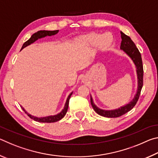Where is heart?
<instances>
[{
	"label": "heart",
	"mask_w": 158,
	"mask_h": 158,
	"mask_svg": "<svg viewBox=\"0 0 158 158\" xmlns=\"http://www.w3.org/2000/svg\"><path fill=\"white\" fill-rule=\"evenodd\" d=\"M80 42L85 46L89 47L97 44L99 49L103 50L111 44V39L109 38L107 35H104L101 37L100 34L92 33L80 37Z\"/></svg>",
	"instance_id": "obj_1"
}]
</instances>
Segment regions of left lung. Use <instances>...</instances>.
Instances as JSON below:
<instances>
[{
	"mask_svg": "<svg viewBox=\"0 0 158 158\" xmlns=\"http://www.w3.org/2000/svg\"><path fill=\"white\" fill-rule=\"evenodd\" d=\"M121 35L122 41L120 49L123 51L128 56L132 59L133 63H135L136 69H137L136 71H137V90L135 97L129 103L118 109H113V110H104V109L98 108L94 104V102H93L91 95H90V103H91V105L95 111L100 116L106 118H117L130 111L137 104L143 86V69L141 53L137 47H136L135 44L134 43L129 36L126 35L122 31H121Z\"/></svg>",
	"mask_w": 158,
	"mask_h": 158,
	"instance_id": "left-lung-1",
	"label": "left lung"
}]
</instances>
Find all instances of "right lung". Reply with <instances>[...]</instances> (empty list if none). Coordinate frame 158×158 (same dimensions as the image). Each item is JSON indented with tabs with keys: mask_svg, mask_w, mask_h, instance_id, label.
I'll use <instances>...</instances> for the list:
<instances>
[{
	"mask_svg": "<svg viewBox=\"0 0 158 158\" xmlns=\"http://www.w3.org/2000/svg\"><path fill=\"white\" fill-rule=\"evenodd\" d=\"M58 33V30L56 31H37V33H34L32 35V36L30 37V39L24 42V44H23L22 47H21V49H23V48L26 47L28 45L31 44L32 43L35 42L38 39L42 38V37H47V36H52V35H54L57 34ZM73 92H72L70 94L68 95V98H67L66 102L65 104V106H64V108L62 111H61L60 113H58L56 115H53V116H45V117H36L34 116H32L31 114H28L27 111H26L24 108L23 106H21V107L22 108L23 111L28 115V116L31 118V119L34 120V121L40 122V123H54V122H57L58 121H60V119H62L65 116V114L68 111V105H69V98H70L72 94H73Z\"/></svg>",
	"mask_w": 158,
	"mask_h": 158,
	"instance_id": "add662e5",
	"label": "right lung"
}]
</instances>
